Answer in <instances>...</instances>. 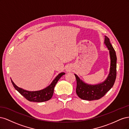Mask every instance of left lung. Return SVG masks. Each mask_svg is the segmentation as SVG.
<instances>
[{
  "label": "left lung",
  "mask_w": 129,
  "mask_h": 129,
  "mask_svg": "<svg viewBox=\"0 0 129 129\" xmlns=\"http://www.w3.org/2000/svg\"><path fill=\"white\" fill-rule=\"evenodd\" d=\"M104 44L109 50L110 57V68L108 76L102 83L96 85H91L84 83L77 75L75 74L76 79V92L80 99L92 101L99 100L105 95L113 87L116 78L117 57L115 50L113 48L109 39L105 36Z\"/></svg>",
  "instance_id": "1"
}]
</instances>
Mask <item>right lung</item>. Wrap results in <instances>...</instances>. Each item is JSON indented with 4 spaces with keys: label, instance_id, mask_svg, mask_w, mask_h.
Listing matches in <instances>:
<instances>
[{
    "label": "right lung",
    "instance_id": "obj_1",
    "mask_svg": "<svg viewBox=\"0 0 129 129\" xmlns=\"http://www.w3.org/2000/svg\"><path fill=\"white\" fill-rule=\"evenodd\" d=\"M64 74V73H60L55 77V79L52 81L51 84L48 85L47 87L39 91H29L26 90L19 88L17 86L12 80L11 82L14 88L28 101H30V102H42L48 101L52 98L53 95L54 87H55L57 81L59 80L61 77Z\"/></svg>",
    "mask_w": 129,
    "mask_h": 129
}]
</instances>
